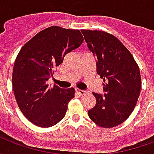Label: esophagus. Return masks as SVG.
Wrapping results in <instances>:
<instances>
[{
  "label": "esophagus",
  "mask_w": 154,
  "mask_h": 154,
  "mask_svg": "<svg viewBox=\"0 0 154 154\" xmlns=\"http://www.w3.org/2000/svg\"><path fill=\"white\" fill-rule=\"evenodd\" d=\"M76 91H77V93L80 94V95H85V94L87 93V91H83V90H80V89H78V88H76Z\"/></svg>",
  "instance_id": "1"
}]
</instances>
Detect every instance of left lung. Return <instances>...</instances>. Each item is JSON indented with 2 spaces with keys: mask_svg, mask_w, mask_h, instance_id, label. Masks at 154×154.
Wrapping results in <instances>:
<instances>
[{
  "mask_svg": "<svg viewBox=\"0 0 154 154\" xmlns=\"http://www.w3.org/2000/svg\"><path fill=\"white\" fill-rule=\"evenodd\" d=\"M81 31L97 57V74L104 80L105 94L93 92L97 104L88 110V116L100 127L113 128L129 118L137 104L141 89L139 67L128 48L113 35Z\"/></svg>",
  "mask_w": 154,
  "mask_h": 154,
  "instance_id": "left-lung-1",
  "label": "left lung"
}]
</instances>
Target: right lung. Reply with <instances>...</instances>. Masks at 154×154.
Listing matches in <instances>:
<instances>
[{"instance_id":"add662e5","label":"right lung","mask_w":154,"mask_h":154,"mask_svg":"<svg viewBox=\"0 0 154 154\" xmlns=\"http://www.w3.org/2000/svg\"><path fill=\"white\" fill-rule=\"evenodd\" d=\"M83 42L78 29L51 26L35 35L21 48L12 73L15 100L23 115L41 128L55 125L63 119L75 89H63L47 81L65 55Z\"/></svg>"}]
</instances>
